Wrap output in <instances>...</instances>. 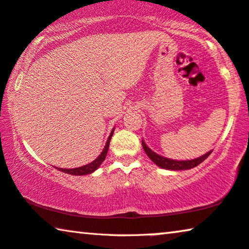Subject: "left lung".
Here are the masks:
<instances>
[{
    "instance_id": "left-lung-1",
    "label": "left lung",
    "mask_w": 249,
    "mask_h": 249,
    "mask_svg": "<svg viewBox=\"0 0 249 249\" xmlns=\"http://www.w3.org/2000/svg\"><path fill=\"white\" fill-rule=\"evenodd\" d=\"M142 143L143 150H145L147 156L150 158V160L154 161V163L156 164L158 167L168 169V171H184V169H191V168L196 167L199 164L202 163L204 160H207V157L212 153V150H210V151H208L207 154L202 155V156L194 158V160H171V158L160 156V155L155 153V151L151 150L149 147L146 145V142H143V139L142 140Z\"/></svg>"
}]
</instances>
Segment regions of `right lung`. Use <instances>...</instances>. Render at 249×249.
I'll return each instance as SVG.
<instances>
[{"instance_id": "add662e5", "label": "right lung", "mask_w": 249, "mask_h": 249, "mask_svg": "<svg viewBox=\"0 0 249 249\" xmlns=\"http://www.w3.org/2000/svg\"><path fill=\"white\" fill-rule=\"evenodd\" d=\"M113 131H114V128L112 129V131H111L109 138H107V143H106V146H104L102 153L99 155V157L96 158V160H94L93 161H91L89 164H86V165H84V166H81V167H75V168H58V167H56V169H58V171H60V172L67 173V174H71V175H88V174H91V173L96 171V169H98L101 166V164L103 163V160H106L107 150H109L110 140H111V137H112V135H113Z\"/></svg>"}]
</instances>
